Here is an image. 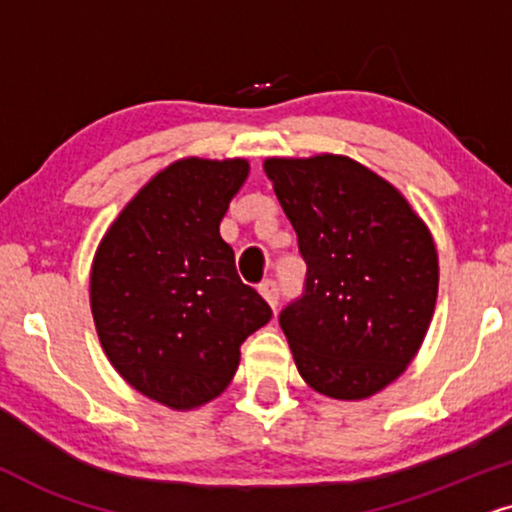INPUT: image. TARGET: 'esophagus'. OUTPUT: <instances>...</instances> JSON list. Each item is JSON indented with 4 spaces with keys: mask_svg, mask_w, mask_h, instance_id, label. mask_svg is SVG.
<instances>
[{
    "mask_svg": "<svg viewBox=\"0 0 512 512\" xmlns=\"http://www.w3.org/2000/svg\"><path fill=\"white\" fill-rule=\"evenodd\" d=\"M258 292L263 294V299H266L270 306L277 308V301H280V287H277L275 280H263L261 285H258Z\"/></svg>",
    "mask_w": 512,
    "mask_h": 512,
    "instance_id": "obj_1",
    "label": "esophagus"
}]
</instances>
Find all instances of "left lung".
Masks as SVG:
<instances>
[{
	"instance_id": "left-lung-1",
	"label": "left lung",
	"mask_w": 512,
	"mask_h": 512,
	"mask_svg": "<svg viewBox=\"0 0 512 512\" xmlns=\"http://www.w3.org/2000/svg\"><path fill=\"white\" fill-rule=\"evenodd\" d=\"M263 168L306 261L304 292L280 313L296 368L332 399L377 394L430 327L439 289L430 230L387 180L346 156Z\"/></svg>"
}]
</instances>
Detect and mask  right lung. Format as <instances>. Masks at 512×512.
I'll return each instance as SVG.
<instances>
[{"mask_svg":"<svg viewBox=\"0 0 512 512\" xmlns=\"http://www.w3.org/2000/svg\"><path fill=\"white\" fill-rule=\"evenodd\" d=\"M246 173L244 159L173 163L123 208L94 256L99 342L113 368L163 406L216 399L237 372L239 346L273 318L220 237Z\"/></svg>","mask_w":512,"mask_h":512,"instance_id":"obj_1","label":"right lung"}]
</instances>
